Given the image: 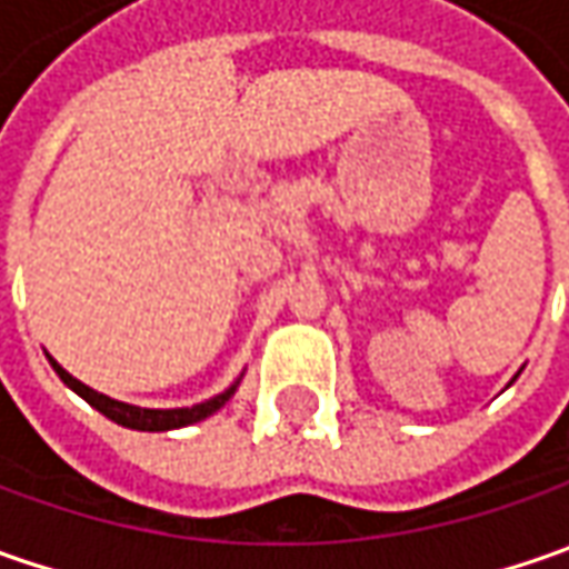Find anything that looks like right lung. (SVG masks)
<instances>
[{
  "instance_id": "1",
  "label": "right lung",
  "mask_w": 569,
  "mask_h": 569,
  "mask_svg": "<svg viewBox=\"0 0 569 569\" xmlns=\"http://www.w3.org/2000/svg\"><path fill=\"white\" fill-rule=\"evenodd\" d=\"M50 363H53V370L59 373V380L66 382L72 392H78V396L91 405V408H98L103 418H110V421H117V425L129 427V430H148V433H158V430H177V427H189V425H196V421H206L208 415H214L218 408H224V405H228V399L237 392V386H240V380H243V373H240V380L233 382V386H228L224 392L211 396V399H206V402L192 405V408H139V405L110 399V396H103V392H98V389L84 386V382L76 380L69 370H62L53 358H50Z\"/></svg>"
}]
</instances>
